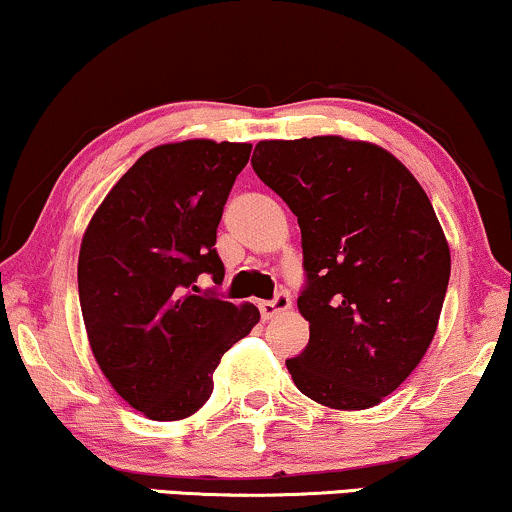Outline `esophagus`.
Wrapping results in <instances>:
<instances>
[{
    "instance_id": "obj_1",
    "label": "esophagus",
    "mask_w": 512,
    "mask_h": 512,
    "mask_svg": "<svg viewBox=\"0 0 512 512\" xmlns=\"http://www.w3.org/2000/svg\"><path fill=\"white\" fill-rule=\"evenodd\" d=\"M258 310H261V314H263L265 319L277 317V314L291 310V298H289V293L279 291L277 296L272 298V300H261V303H258Z\"/></svg>"
}]
</instances>
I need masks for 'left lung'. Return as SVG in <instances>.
Instances as JSON below:
<instances>
[{
  "label": "left lung",
  "mask_w": 512,
  "mask_h": 512,
  "mask_svg": "<svg viewBox=\"0 0 512 512\" xmlns=\"http://www.w3.org/2000/svg\"><path fill=\"white\" fill-rule=\"evenodd\" d=\"M251 167L298 216L310 342L286 368L312 401L373 408L436 335L450 247L401 160L342 137L258 142Z\"/></svg>",
  "instance_id": "left-lung-1"
}]
</instances>
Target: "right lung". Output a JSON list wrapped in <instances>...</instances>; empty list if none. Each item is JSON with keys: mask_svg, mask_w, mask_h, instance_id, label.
I'll return each instance as SVG.
<instances>
[{"mask_svg": "<svg viewBox=\"0 0 512 512\" xmlns=\"http://www.w3.org/2000/svg\"><path fill=\"white\" fill-rule=\"evenodd\" d=\"M251 144L188 139L146 151L118 179L79 254V300L97 366L123 401L156 422L193 415L221 356L261 314L198 277L223 282L216 228Z\"/></svg>", "mask_w": 512, "mask_h": 512, "instance_id": "1", "label": "right lung"}]
</instances>
